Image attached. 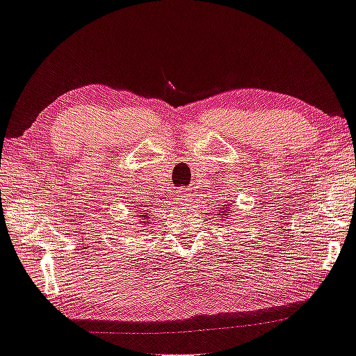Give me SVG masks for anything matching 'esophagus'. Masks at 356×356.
Masks as SVG:
<instances>
[{
    "label": "esophagus",
    "instance_id": "1",
    "mask_svg": "<svg viewBox=\"0 0 356 356\" xmlns=\"http://www.w3.org/2000/svg\"><path fill=\"white\" fill-rule=\"evenodd\" d=\"M179 201H181V202H184V204H186V202H191V201H192V193H188V192H187L186 195H183V197L179 198Z\"/></svg>",
    "mask_w": 356,
    "mask_h": 356
}]
</instances>
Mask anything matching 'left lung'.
<instances>
[{
	"label": "left lung",
	"instance_id": "1",
	"mask_svg": "<svg viewBox=\"0 0 356 356\" xmlns=\"http://www.w3.org/2000/svg\"><path fill=\"white\" fill-rule=\"evenodd\" d=\"M227 213H229V212H227Z\"/></svg>",
	"mask_w": 356,
	"mask_h": 356
}]
</instances>
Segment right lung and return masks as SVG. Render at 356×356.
Returning <instances> with one entry per match:
<instances>
[{
    "label": "right lung",
    "mask_w": 356,
    "mask_h": 356,
    "mask_svg": "<svg viewBox=\"0 0 356 356\" xmlns=\"http://www.w3.org/2000/svg\"><path fill=\"white\" fill-rule=\"evenodd\" d=\"M140 218H141V220H146V221H147V220L150 218V215H147V213H144V215H140ZM146 221H143V222H146Z\"/></svg>",
    "instance_id": "1"
}]
</instances>
